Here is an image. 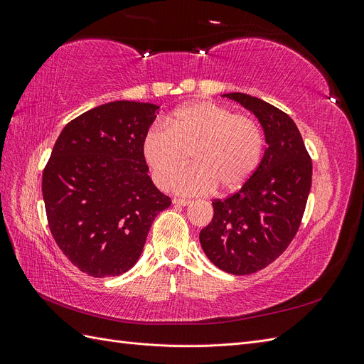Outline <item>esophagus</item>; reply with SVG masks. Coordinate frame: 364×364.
<instances>
[{
  "instance_id": "obj_1",
  "label": "esophagus",
  "mask_w": 364,
  "mask_h": 364,
  "mask_svg": "<svg viewBox=\"0 0 364 364\" xmlns=\"http://www.w3.org/2000/svg\"><path fill=\"white\" fill-rule=\"evenodd\" d=\"M173 203L178 205V206H188L191 205V200H186V199H178V197H174Z\"/></svg>"
}]
</instances>
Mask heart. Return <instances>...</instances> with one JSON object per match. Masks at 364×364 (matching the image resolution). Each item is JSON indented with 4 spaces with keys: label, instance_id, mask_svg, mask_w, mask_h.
<instances>
[{
    "label": "heart",
    "instance_id": "1",
    "mask_svg": "<svg viewBox=\"0 0 364 364\" xmlns=\"http://www.w3.org/2000/svg\"><path fill=\"white\" fill-rule=\"evenodd\" d=\"M264 146L255 118L214 102H194L173 112L165 124L149 127L141 153L159 188H168L190 154L193 167L174 180L173 188L197 196L217 186L225 193L241 188L259 167Z\"/></svg>",
    "mask_w": 364,
    "mask_h": 364
}]
</instances>
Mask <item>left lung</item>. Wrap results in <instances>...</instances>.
Returning a JSON list of instances; mask_svg holds the SVG:
<instances>
[{
  "instance_id": "left-lung-1",
  "label": "left lung",
  "mask_w": 364,
  "mask_h": 364,
  "mask_svg": "<svg viewBox=\"0 0 364 364\" xmlns=\"http://www.w3.org/2000/svg\"><path fill=\"white\" fill-rule=\"evenodd\" d=\"M228 97L255 114L267 147L237 193L213 200L214 217L199 238L214 266L241 277L267 267L291 243L310 194L313 164L287 114L247 94Z\"/></svg>"
}]
</instances>
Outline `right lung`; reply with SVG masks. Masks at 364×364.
I'll return each instance as SVG.
<instances>
[{
	"label": "right lung",
	"instance_id": "obj_1",
	"mask_svg": "<svg viewBox=\"0 0 364 364\" xmlns=\"http://www.w3.org/2000/svg\"><path fill=\"white\" fill-rule=\"evenodd\" d=\"M156 105L112 102L63 127L42 173L48 228L74 266L94 278L135 266L155 217L171 205L153 185L141 142Z\"/></svg>",
	"mask_w": 364,
	"mask_h": 364
}]
</instances>
